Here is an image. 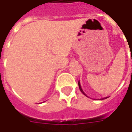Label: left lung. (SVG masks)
Returning <instances> with one entry per match:
<instances>
[{"mask_svg": "<svg viewBox=\"0 0 132 132\" xmlns=\"http://www.w3.org/2000/svg\"><path fill=\"white\" fill-rule=\"evenodd\" d=\"M79 89H80V91H81L82 93L84 94V95H86V94L84 93V91H83V90H82V89H81V84H80V82H79ZM86 96H87V95H86ZM106 98H107V97H106V98H101V100H103V99H106Z\"/></svg>", "mask_w": 132, "mask_h": 132, "instance_id": "1", "label": "left lung"}]
</instances>
